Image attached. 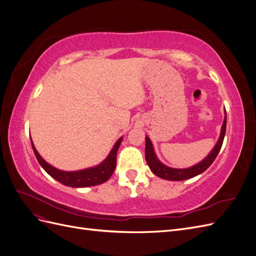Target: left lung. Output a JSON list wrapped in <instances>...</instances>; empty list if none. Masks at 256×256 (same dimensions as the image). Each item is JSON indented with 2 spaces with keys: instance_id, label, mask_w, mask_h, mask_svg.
<instances>
[{
  "instance_id": "obj_1",
  "label": "left lung",
  "mask_w": 256,
  "mask_h": 256,
  "mask_svg": "<svg viewBox=\"0 0 256 256\" xmlns=\"http://www.w3.org/2000/svg\"><path fill=\"white\" fill-rule=\"evenodd\" d=\"M226 118H224V122H223V125L221 128V134H220L218 143L216 144L212 152L209 154L203 161H200V164L193 166L189 168H168L164 164H162L159 161V159L156 157V154H154V152L152 144L150 140L146 136L145 138V142H146V144H145V159H146L147 164H148L150 168L152 170V172L154 175L164 178V180H174V182L189 180V178H192L200 173H203L212 164V162L214 161L216 157L218 156V154L222 147L224 136H226Z\"/></svg>"
}]
</instances>
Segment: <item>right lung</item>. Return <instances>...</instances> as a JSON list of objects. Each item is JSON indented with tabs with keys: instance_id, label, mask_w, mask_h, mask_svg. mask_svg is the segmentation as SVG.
Instances as JSON below:
<instances>
[{
	"instance_id": "obj_1",
	"label": "right lung",
	"mask_w": 256,
	"mask_h": 256,
	"mask_svg": "<svg viewBox=\"0 0 256 256\" xmlns=\"http://www.w3.org/2000/svg\"><path fill=\"white\" fill-rule=\"evenodd\" d=\"M122 138L115 143L114 147L112 148L111 152L108 158L95 168H90L86 170H82V171L76 172H64L60 171V170L53 168L49 164H47L42 157L40 154L37 152L36 148L32 143V147L35 156L40 162V164L44 168V170L47 172L54 180H56L60 184H63L68 187L74 188H83V187H92V186L100 184L106 182L109 178L112 176L115 166H116V154L120 148V145L122 143Z\"/></svg>"
}]
</instances>
